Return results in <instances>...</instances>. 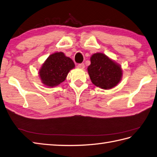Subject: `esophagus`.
<instances>
[{
	"label": "esophagus",
	"mask_w": 157,
	"mask_h": 157,
	"mask_svg": "<svg viewBox=\"0 0 157 157\" xmlns=\"http://www.w3.org/2000/svg\"><path fill=\"white\" fill-rule=\"evenodd\" d=\"M77 67L80 68V69H84V68H85V64H78L77 65Z\"/></svg>",
	"instance_id": "obj_1"
}]
</instances>
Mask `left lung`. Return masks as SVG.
I'll return each instance as SVG.
<instances>
[{
    "label": "left lung",
    "mask_w": 157,
    "mask_h": 157,
    "mask_svg": "<svg viewBox=\"0 0 157 157\" xmlns=\"http://www.w3.org/2000/svg\"><path fill=\"white\" fill-rule=\"evenodd\" d=\"M87 70L91 82L105 90L116 86L123 77L120 64L101 52L94 53L90 56V64Z\"/></svg>",
    "instance_id": "left-lung-1"
}]
</instances>
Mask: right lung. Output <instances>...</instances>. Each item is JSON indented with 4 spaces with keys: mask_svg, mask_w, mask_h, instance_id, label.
<instances>
[{
    "mask_svg": "<svg viewBox=\"0 0 157 157\" xmlns=\"http://www.w3.org/2000/svg\"><path fill=\"white\" fill-rule=\"evenodd\" d=\"M75 67L72 60L63 52H55L42 64L39 71V77L43 85L54 87L65 81L68 72Z\"/></svg>",
    "mask_w": 157,
    "mask_h": 157,
    "instance_id": "right-lung-1",
    "label": "right lung"
}]
</instances>
